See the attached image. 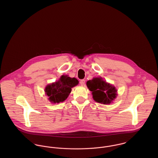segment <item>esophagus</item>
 Instances as JSON below:
<instances>
[{"label":"esophagus","instance_id":"34e87169","mask_svg":"<svg viewBox=\"0 0 158 158\" xmlns=\"http://www.w3.org/2000/svg\"><path fill=\"white\" fill-rule=\"evenodd\" d=\"M80 83L81 85L83 86L85 85V80H81L80 81Z\"/></svg>","mask_w":158,"mask_h":158}]
</instances>
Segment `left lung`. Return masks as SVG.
I'll return each instance as SVG.
<instances>
[{
  "label": "left lung",
  "instance_id": "left-lung-1",
  "mask_svg": "<svg viewBox=\"0 0 158 158\" xmlns=\"http://www.w3.org/2000/svg\"><path fill=\"white\" fill-rule=\"evenodd\" d=\"M89 89L92 91L94 100L98 103L110 104L117 96L114 86L102 80L101 77L94 78L86 83Z\"/></svg>",
  "mask_w": 158,
  "mask_h": 158
}]
</instances>
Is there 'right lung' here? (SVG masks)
Listing matches in <instances>:
<instances>
[{"label":"right lung","mask_w":158,"mask_h":158,"mask_svg":"<svg viewBox=\"0 0 158 158\" xmlns=\"http://www.w3.org/2000/svg\"><path fill=\"white\" fill-rule=\"evenodd\" d=\"M78 84L75 78H70L68 75H62L59 81L47 85L45 92L49 100L54 103L64 102L71 92V88Z\"/></svg>","instance_id":"1"}]
</instances>
